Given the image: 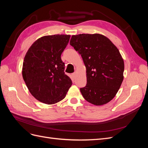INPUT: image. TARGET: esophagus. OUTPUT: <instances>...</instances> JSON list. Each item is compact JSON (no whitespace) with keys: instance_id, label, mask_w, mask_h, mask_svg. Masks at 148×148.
Masks as SVG:
<instances>
[{"instance_id":"esophagus-1","label":"esophagus","mask_w":148,"mask_h":148,"mask_svg":"<svg viewBox=\"0 0 148 148\" xmlns=\"http://www.w3.org/2000/svg\"><path fill=\"white\" fill-rule=\"evenodd\" d=\"M76 75H77V73H76V72H75V73H73L72 74L73 77H74V78L76 77Z\"/></svg>"}]
</instances>
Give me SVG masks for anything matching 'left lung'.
Here are the masks:
<instances>
[{
    "label": "left lung",
    "instance_id": "left-lung-1",
    "mask_svg": "<svg viewBox=\"0 0 148 148\" xmlns=\"http://www.w3.org/2000/svg\"><path fill=\"white\" fill-rule=\"evenodd\" d=\"M70 45L82 56L86 69V86L80 88L85 100L96 106L110 102L123 79L124 62L117 47L98 33L73 35Z\"/></svg>",
    "mask_w": 148,
    "mask_h": 148
}]
</instances>
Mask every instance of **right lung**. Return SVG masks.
Here are the masks:
<instances>
[{
    "instance_id": "1",
    "label": "right lung",
    "mask_w": 148,
    "mask_h": 148,
    "mask_svg": "<svg viewBox=\"0 0 148 148\" xmlns=\"http://www.w3.org/2000/svg\"><path fill=\"white\" fill-rule=\"evenodd\" d=\"M70 38L65 34L44 36L34 42L25 56L23 78L32 96L44 104L64 99L72 84L60 57Z\"/></svg>"
}]
</instances>
